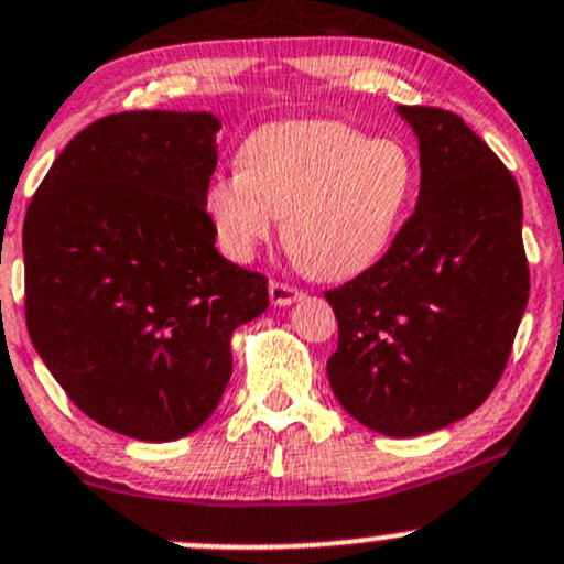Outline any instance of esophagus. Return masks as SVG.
I'll list each match as a JSON object with an SVG mask.
<instances>
[{
	"label": "esophagus",
	"mask_w": 564,
	"mask_h": 564,
	"mask_svg": "<svg viewBox=\"0 0 564 564\" xmlns=\"http://www.w3.org/2000/svg\"><path fill=\"white\" fill-rule=\"evenodd\" d=\"M297 300H303V292L294 286H289V283H278V281H270V303L278 305V308H286V305L297 303Z\"/></svg>",
	"instance_id": "esophagus-1"
}]
</instances>
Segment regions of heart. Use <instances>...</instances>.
Masks as SVG:
<instances>
[{
    "label": "heart",
    "mask_w": 564,
    "mask_h": 564,
    "mask_svg": "<svg viewBox=\"0 0 564 564\" xmlns=\"http://www.w3.org/2000/svg\"><path fill=\"white\" fill-rule=\"evenodd\" d=\"M240 166L204 191L218 246L248 261L283 218V242L308 275L344 281L390 248L417 185V166L395 139H368L329 119L253 130Z\"/></svg>",
    "instance_id": "b5f03b06"
}]
</instances>
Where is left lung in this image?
<instances>
[{
  "instance_id": "left-lung-1",
  "label": "left lung",
  "mask_w": 564,
  "mask_h": 564,
  "mask_svg": "<svg viewBox=\"0 0 564 564\" xmlns=\"http://www.w3.org/2000/svg\"><path fill=\"white\" fill-rule=\"evenodd\" d=\"M417 135L420 196L382 259L324 292L338 318L327 379L384 436L475 412L505 371L529 300L521 193L458 113L398 106Z\"/></svg>"
}]
</instances>
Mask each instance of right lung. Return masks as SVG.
Returning <instances> with one entry per match:
<instances>
[{
    "label": "right lung",
    "instance_id": "1",
    "mask_svg": "<svg viewBox=\"0 0 564 564\" xmlns=\"http://www.w3.org/2000/svg\"><path fill=\"white\" fill-rule=\"evenodd\" d=\"M209 111H122L84 128L24 218L26 327L87 417L141 442L202 429L231 379V333L267 278L215 250Z\"/></svg>",
    "mask_w": 564,
    "mask_h": 564
}]
</instances>
